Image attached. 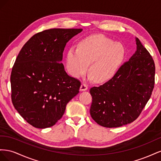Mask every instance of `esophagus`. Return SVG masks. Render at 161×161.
Listing matches in <instances>:
<instances>
[{
  "mask_svg": "<svg viewBox=\"0 0 161 161\" xmlns=\"http://www.w3.org/2000/svg\"><path fill=\"white\" fill-rule=\"evenodd\" d=\"M87 89H88V86H87V85H86L85 84H82L80 87V91H84L87 90Z\"/></svg>",
  "mask_w": 161,
  "mask_h": 161,
  "instance_id": "obj_1",
  "label": "esophagus"
}]
</instances>
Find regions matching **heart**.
Instances as JSON below:
<instances>
[{
    "instance_id": "heart-1",
    "label": "heart",
    "mask_w": 161,
    "mask_h": 161,
    "mask_svg": "<svg viewBox=\"0 0 161 161\" xmlns=\"http://www.w3.org/2000/svg\"><path fill=\"white\" fill-rule=\"evenodd\" d=\"M126 56L124 46L103 35L86 37L79 43L78 48L71 47L66 56V66L75 78L85 75L89 69L90 80L97 82L109 80L118 70Z\"/></svg>"
}]
</instances>
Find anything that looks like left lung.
<instances>
[{"mask_svg": "<svg viewBox=\"0 0 161 161\" xmlns=\"http://www.w3.org/2000/svg\"><path fill=\"white\" fill-rule=\"evenodd\" d=\"M136 51L111 79L90 89L91 118L105 128H118L138 118L154 85L152 56L136 37Z\"/></svg>", "mask_w": 161, "mask_h": 161, "instance_id": "8db88e82", "label": "left lung"}]
</instances>
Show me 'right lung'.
<instances>
[{"mask_svg": "<svg viewBox=\"0 0 161 161\" xmlns=\"http://www.w3.org/2000/svg\"><path fill=\"white\" fill-rule=\"evenodd\" d=\"M82 29H50L32 36L16 58L11 75V99L27 123L43 129L55 125L80 82L67 75L62 60L66 43Z\"/></svg>", "mask_w": 161, "mask_h": 161, "instance_id": "add662e5", "label": "right lung"}]
</instances>
